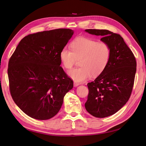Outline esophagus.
Returning a JSON list of instances; mask_svg holds the SVG:
<instances>
[{"mask_svg":"<svg viewBox=\"0 0 146 146\" xmlns=\"http://www.w3.org/2000/svg\"><path fill=\"white\" fill-rule=\"evenodd\" d=\"M79 85V83H77V82H74V86H77Z\"/></svg>","mask_w":146,"mask_h":146,"instance_id":"esophagus-1","label":"esophagus"}]
</instances>
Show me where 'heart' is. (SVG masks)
I'll return each instance as SVG.
<instances>
[{
	"mask_svg": "<svg viewBox=\"0 0 146 146\" xmlns=\"http://www.w3.org/2000/svg\"><path fill=\"white\" fill-rule=\"evenodd\" d=\"M70 48L60 51L61 64L67 69H71L77 60L80 67L68 72L74 81L83 82L92 76H98L107 68L111 56V48L107 43L98 42L88 37L78 36L70 43Z\"/></svg>",
	"mask_w": 146,
	"mask_h": 146,
	"instance_id": "heart-1",
	"label": "heart"
}]
</instances>
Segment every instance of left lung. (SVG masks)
I'll return each instance as SVG.
<instances>
[{
    "label": "left lung",
    "instance_id": "8db88e82",
    "mask_svg": "<svg viewBox=\"0 0 146 146\" xmlns=\"http://www.w3.org/2000/svg\"><path fill=\"white\" fill-rule=\"evenodd\" d=\"M86 32L102 37L111 48L107 68L93 82L88 83L89 93L85 104L87 111L103 118L118 111L131 96L136 71L133 52L119 34L107 30L86 29Z\"/></svg>",
    "mask_w": 146,
    "mask_h": 146
}]
</instances>
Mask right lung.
Returning a JSON list of instances; mask_svg holds the SVG:
<instances>
[{"label":"right lung","instance_id":"add662e5","mask_svg":"<svg viewBox=\"0 0 146 146\" xmlns=\"http://www.w3.org/2000/svg\"><path fill=\"white\" fill-rule=\"evenodd\" d=\"M74 31L58 29L30 34L22 39L8 62L13 100L29 116L47 120L60 111L73 81L61 67L60 51Z\"/></svg>","mask_w":146,"mask_h":146}]
</instances>
